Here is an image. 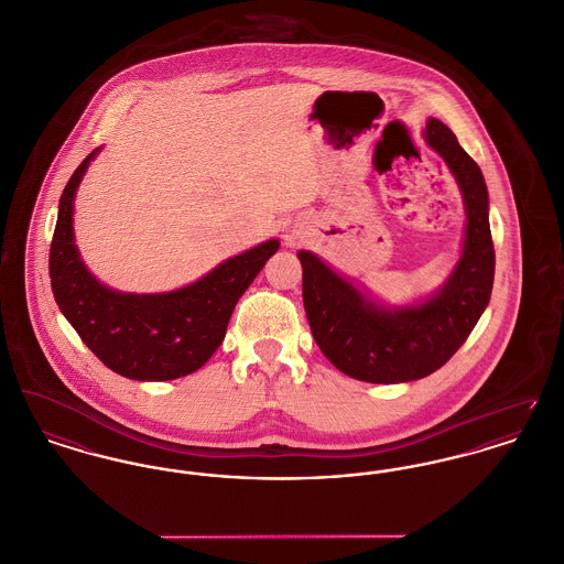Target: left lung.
<instances>
[{
    "mask_svg": "<svg viewBox=\"0 0 564 564\" xmlns=\"http://www.w3.org/2000/svg\"><path fill=\"white\" fill-rule=\"evenodd\" d=\"M423 137L451 170L466 208L459 260L434 294L389 306L315 253L299 251L313 339L339 371L360 382L399 384L434 373L464 346L491 296L496 256L485 177L440 120L430 118Z\"/></svg>",
    "mask_w": 564,
    "mask_h": 564,
    "instance_id": "left-lung-1",
    "label": "left lung"
}]
</instances>
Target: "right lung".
<instances>
[{"label":"right lung","instance_id":"1","mask_svg":"<svg viewBox=\"0 0 564 564\" xmlns=\"http://www.w3.org/2000/svg\"><path fill=\"white\" fill-rule=\"evenodd\" d=\"M100 150L87 154L59 197L48 253L55 303L111 371L141 382L188 376L223 344L234 306L281 242L265 240L172 292L132 294L107 288L82 260L73 229L77 188Z\"/></svg>","mask_w":564,"mask_h":564}]
</instances>
